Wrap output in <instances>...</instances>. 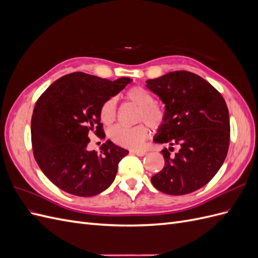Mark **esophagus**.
Returning <instances> with one entry per match:
<instances>
[{
    "label": "esophagus",
    "mask_w": 258,
    "mask_h": 258,
    "mask_svg": "<svg viewBox=\"0 0 258 258\" xmlns=\"http://www.w3.org/2000/svg\"><path fill=\"white\" fill-rule=\"evenodd\" d=\"M131 153L137 155V156H140V157H142V156L146 155V152H145V151H136V150H134V151H131Z\"/></svg>",
    "instance_id": "1"
}]
</instances>
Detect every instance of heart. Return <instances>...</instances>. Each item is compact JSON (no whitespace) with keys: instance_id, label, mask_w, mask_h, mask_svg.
Returning a JSON list of instances; mask_svg holds the SVG:
<instances>
[{"instance_id":"obj_1","label":"heart","mask_w":258,"mask_h":258,"mask_svg":"<svg viewBox=\"0 0 258 258\" xmlns=\"http://www.w3.org/2000/svg\"><path fill=\"white\" fill-rule=\"evenodd\" d=\"M124 99L138 107L137 120H144L153 129H158L165 122V111L154 103L152 93L140 86L128 89ZM100 119L105 124H111L116 119V101L112 98L106 100L100 108ZM111 140L120 146L138 148L142 145L148 136V129L144 123L135 127L115 126L108 132Z\"/></svg>"}]
</instances>
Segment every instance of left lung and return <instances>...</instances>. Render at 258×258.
I'll return each instance as SVG.
<instances>
[{"mask_svg":"<svg viewBox=\"0 0 258 258\" xmlns=\"http://www.w3.org/2000/svg\"><path fill=\"white\" fill-rule=\"evenodd\" d=\"M146 87L165 104V122L154 142L169 145L161 151L165 167L152 176V184L174 196L201 188L227 156L230 123L224 98L206 80L187 71L148 80ZM174 145L180 148L172 155Z\"/></svg>","mask_w":258,"mask_h":258,"instance_id":"obj_1","label":"left lung"}]
</instances>
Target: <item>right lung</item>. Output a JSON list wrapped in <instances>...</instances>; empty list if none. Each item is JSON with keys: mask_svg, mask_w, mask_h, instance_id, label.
<instances>
[{"mask_svg": "<svg viewBox=\"0 0 258 258\" xmlns=\"http://www.w3.org/2000/svg\"><path fill=\"white\" fill-rule=\"evenodd\" d=\"M131 82L129 77L111 82L75 72L52 83L38 98L31 120L34 158L60 189L91 197L114 182L118 163L129 152L110 140L99 154L88 151V135L105 137L100 108Z\"/></svg>", "mask_w": 258, "mask_h": 258, "instance_id": "1", "label": "right lung"}]
</instances>
